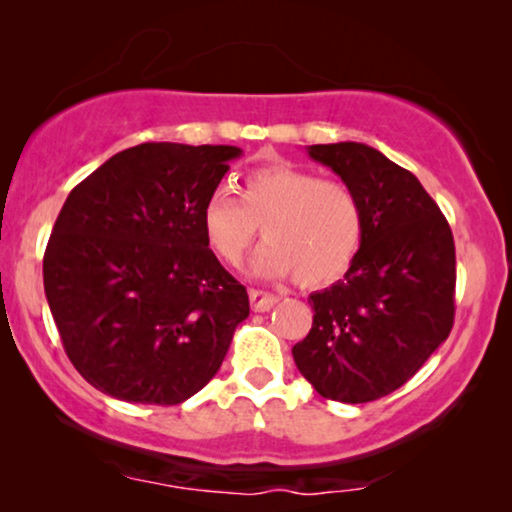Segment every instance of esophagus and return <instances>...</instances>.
<instances>
[{
    "mask_svg": "<svg viewBox=\"0 0 512 512\" xmlns=\"http://www.w3.org/2000/svg\"><path fill=\"white\" fill-rule=\"evenodd\" d=\"M277 296L275 293H268V291H258V289H251L249 291V303H251V310L254 312H268L272 307L277 305Z\"/></svg>",
    "mask_w": 512,
    "mask_h": 512,
    "instance_id": "obj_1",
    "label": "esophagus"
}]
</instances>
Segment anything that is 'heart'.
<instances>
[{
	"label": "heart",
	"instance_id": "b5f03b06",
	"mask_svg": "<svg viewBox=\"0 0 512 512\" xmlns=\"http://www.w3.org/2000/svg\"><path fill=\"white\" fill-rule=\"evenodd\" d=\"M207 247L226 265H240L258 235L251 272L265 279L296 275L303 286L338 282L352 268L363 242V209L345 181L319 179L289 163L251 170L240 198L214 188L202 205Z\"/></svg>",
	"mask_w": 512,
	"mask_h": 512
}]
</instances>
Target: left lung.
Returning a JSON list of instances; mask_svg holds the SVG:
<instances>
[{
	"instance_id": "8db88e82",
	"label": "left lung",
	"mask_w": 512,
	"mask_h": 512,
	"mask_svg": "<svg viewBox=\"0 0 512 512\" xmlns=\"http://www.w3.org/2000/svg\"><path fill=\"white\" fill-rule=\"evenodd\" d=\"M363 209V242L345 279L314 291L312 328L293 361L324 398L368 403L403 387L454 324L450 223L415 174L359 142L307 146Z\"/></svg>"
}]
</instances>
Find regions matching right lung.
<instances>
[{
	"label": "right lung",
	"mask_w": 512,
	"mask_h": 512,
	"mask_svg": "<svg viewBox=\"0 0 512 512\" xmlns=\"http://www.w3.org/2000/svg\"><path fill=\"white\" fill-rule=\"evenodd\" d=\"M237 146L149 142L81 181L44 254V291L83 380L118 401L177 405L219 373L247 289L202 233Z\"/></svg>",
	"instance_id": "add662e5"
}]
</instances>
